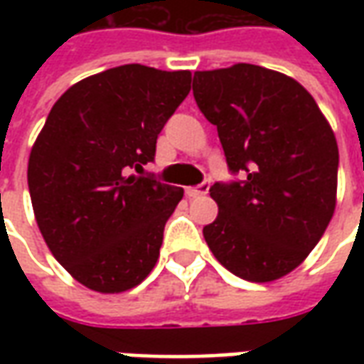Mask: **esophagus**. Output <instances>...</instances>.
<instances>
[{
  "label": "esophagus",
  "instance_id": "34e87169",
  "mask_svg": "<svg viewBox=\"0 0 364 364\" xmlns=\"http://www.w3.org/2000/svg\"><path fill=\"white\" fill-rule=\"evenodd\" d=\"M208 187H210V183H200L197 187H187L185 193H187V197H200V195L208 193Z\"/></svg>",
  "mask_w": 364,
  "mask_h": 364
}]
</instances>
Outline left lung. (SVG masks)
Listing matches in <instances>:
<instances>
[{
    "label": "left lung",
    "instance_id": "obj_1",
    "mask_svg": "<svg viewBox=\"0 0 364 364\" xmlns=\"http://www.w3.org/2000/svg\"><path fill=\"white\" fill-rule=\"evenodd\" d=\"M193 95L244 181L214 183L218 216L203 228L230 273L271 282L320 242L337 200L339 150L318 103L289 75L234 64L195 72Z\"/></svg>",
    "mask_w": 364,
    "mask_h": 364
}]
</instances>
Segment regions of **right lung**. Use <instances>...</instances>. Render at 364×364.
Instances as JSON below:
<instances>
[{
    "mask_svg": "<svg viewBox=\"0 0 364 364\" xmlns=\"http://www.w3.org/2000/svg\"><path fill=\"white\" fill-rule=\"evenodd\" d=\"M191 72L127 64L74 83L28 156V193L52 255L101 294L134 289L159 257L181 187L142 177Z\"/></svg>",
    "mask_w": 364,
    "mask_h": 364,
    "instance_id": "1",
    "label": "right lung"
}]
</instances>
